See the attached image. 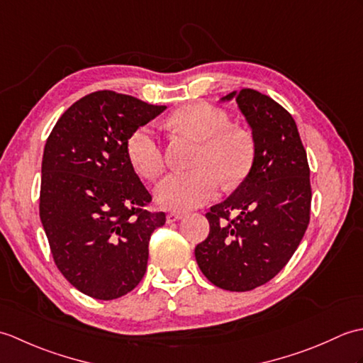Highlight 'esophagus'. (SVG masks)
<instances>
[{"label": "esophagus", "instance_id": "esophagus-1", "mask_svg": "<svg viewBox=\"0 0 363 363\" xmlns=\"http://www.w3.org/2000/svg\"><path fill=\"white\" fill-rule=\"evenodd\" d=\"M182 217H184V213H181V212H169V213L167 215V221H168V223H173V221L181 220Z\"/></svg>", "mask_w": 363, "mask_h": 363}]
</instances>
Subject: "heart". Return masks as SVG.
Masks as SVG:
<instances>
[{"mask_svg": "<svg viewBox=\"0 0 363 363\" xmlns=\"http://www.w3.org/2000/svg\"><path fill=\"white\" fill-rule=\"evenodd\" d=\"M169 123L201 140L191 172H173L159 181L156 199L165 209L189 211L218 195L221 181L233 187L243 181L254 162V138L248 130L230 125L229 113L207 101H195L177 109ZM130 165L145 177L157 176L165 157L160 137L152 125L134 129L126 142Z\"/></svg>", "mask_w": 363, "mask_h": 363, "instance_id": "b5f03b06", "label": "heart"}]
</instances>
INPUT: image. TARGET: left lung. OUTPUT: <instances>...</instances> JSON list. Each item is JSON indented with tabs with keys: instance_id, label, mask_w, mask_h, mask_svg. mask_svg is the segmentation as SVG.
Masks as SVG:
<instances>
[{
	"instance_id": "8db88e82",
	"label": "left lung",
	"mask_w": 363,
	"mask_h": 363,
	"mask_svg": "<svg viewBox=\"0 0 363 363\" xmlns=\"http://www.w3.org/2000/svg\"><path fill=\"white\" fill-rule=\"evenodd\" d=\"M252 129L254 162L245 181L206 213L209 235L195 257L213 285L248 291L281 272L311 220V168L296 123L274 99L252 89L233 99Z\"/></svg>"
}]
</instances>
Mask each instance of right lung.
<instances>
[{
    "instance_id": "right-lung-1",
    "label": "right lung",
    "mask_w": 363,
    "mask_h": 363,
    "mask_svg": "<svg viewBox=\"0 0 363 363\" xmlns=\"http://www.w3.org/2000/svg\"><path fill=\"white\" fill-rule=\"evenodd\" d=\"M167 109L99 90L62 113L42 160L40 220L54 264L84 295L115 299L142 281L154 229L164 212L130 165L126 142L134 129Z\"/></svg>"
}]
</instances>
